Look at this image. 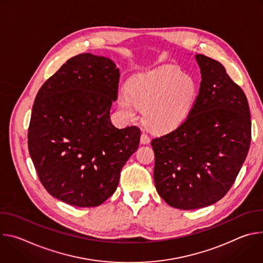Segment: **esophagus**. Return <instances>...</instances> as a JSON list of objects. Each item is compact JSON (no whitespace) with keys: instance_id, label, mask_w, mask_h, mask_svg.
Here are the masks:
<instances>
[{"instance_id":"1","label":"esophagus","mask_w":263,"mask_h":263,"mask_svg":"<svg viewBox=\"0 0 263 263\" xmlns=\"http://www.w3.org/2000/svg\"><path fill=\"white\" fill-rule=\"evenodd\" d=\"M140 142H141L142 144H146V143L149 142V137H148V135H147L146 133H142V134H141V136H140Z\"/></svg>"}]
</instances>
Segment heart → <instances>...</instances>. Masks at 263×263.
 <instances>
[{
    "instance_id": "b5f03b06",
    "label": "heart",
    "mask_w": 263,
    "mask_h": 263,
    "mask_svg": "<svg viewBox=\"0 0 263 263\" xmlns=\"http://www.w3.org/2000/svg\"><path fill=\"white\" fill-rule=\"evenodd\" d=\"M119 97V106L129 119L136 117L135 106L143 111V122L152 130L163 131L180 125L195 105L198 85L175 66H160L138 74Z\"/></svg>"
}]
</instances>
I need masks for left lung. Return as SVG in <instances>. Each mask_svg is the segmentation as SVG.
<instances>
[{"label":"left lung","mask_w":263,"mask_h":263,"mask_svg":"<svg viewBox=\"0 0 263 263\" xmlns=\"http://www.w3.org/2000/svg\"><path fill=\"white\" fill-rule=\"evenodd\" d=\"M202 81L186 120L151 144L154 182L172 207L209 206L226 195L246 160L251 116L243 90L216 60L198 54Z\"/></svg>","instance_id":"8db88e82"}]
</instances>
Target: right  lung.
Wrapping results in <instances>:
<instances>
[{
  "instance_id": "1",
  "label": "right lung",
  "mask_w": 263,
  "mask_h": 263,
  "mask_svg": "<svg viewBox=\"0 0 263 263\" xmlns=\"http://www.w3.org/2000/svg\"><path fill=\"white\" fill-rule=\"evenodd\" d=\"M120 69L109 58L79 54L50 77L35 98L28 148L47 192L77 207L114 195L123 166L136 151L140 129H118L110 108Z\"/></svg>"
}]
</instances>
